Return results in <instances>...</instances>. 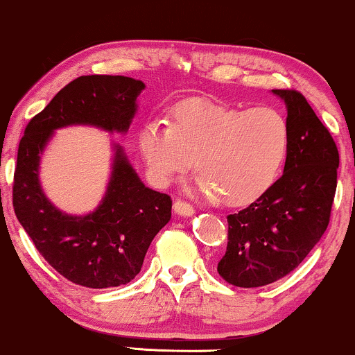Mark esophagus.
<instances>
[{
    "instance_id": "obj_1",
    "label": "esophagus",
    "mask_w": 355,
    "mask_h": 355,
    "mask_svg": "<svg viewBox=\"0 0 355 355\" xmlns=\"http://www.w3.org/2000/svg\"><path fill=\"white\" fill-rule=\"evenodd\" d=\"M174 211H176L178 214H181V216H191V214H194L193 206L188 205L186 201H181V199H178V201L174 202Z\"/></svg>"
}]
</instances>
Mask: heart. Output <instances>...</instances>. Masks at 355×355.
<instances>
[{"instance_id":"1","label":"heart","mask_w":355,"mask_h":355,"mask_svg":"<svg viewBox=\"0 0 355 355\" xmlns=\"http://www.w3.org/2000/svg\"><path fill=\"white\" fill-rule=\"evenodd\" d=\"M139 149L154 181L167 186L193 164L196 189L236 208L272 188L288 154L290 127L272 107H240L189 98L171 110L169 125L149 121L139 130Z\"/></svg>"}]
</instances>
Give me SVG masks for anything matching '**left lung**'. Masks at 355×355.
Returning a JSON list of instances; mask_svg holds the SVG:
<instances>
[{
    "instance_id": "left-lung-1",
    "label": "left lung",
    "mask_w": 355,
    "mask_h": 355,
    "mask_svg": "<svg viewBox=\"0 0 355 355\" xmlns=\"http://www.w3.org/2000/svg\"><path fill=\"white\" fill-rule=\"evenodd\" d=\"M284 98L290 146L284 176L263 196L228 216V245L218 273L241 288L280 280L297 268L327 230L337 188L338 150L300 92Z\"/></svg>"
}]
</instances>
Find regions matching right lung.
I'll use <instances>...</instances> for the list:
<instances>
[{"mask_svg": "<svg viewBox=\"0 0 355 355\" xmlns=\"http://www.w3.org/2000/svg\"><path fill=\"white\" fill-rule=\"evenodd\" d=\"M144 83L122 75H83L51 98L28 122L19 141L13 179V208L37 250L71 284L109 288L141 272L150 241L171 220L169 194L146 188L121 146L112 176L94 213L70 216L55 208L38 179L40 154L60 127L85 124L127 132Z\"/></svg>", "mask_w": 355, "mask_h": 355, "instance_id": "obj_1", "label": "right lung"}]
</instances>
